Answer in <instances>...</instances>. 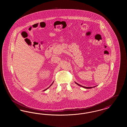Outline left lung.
Instances as JSON below:
<instances>
[{"label": "left lung", "instance_id": "1", "mask_svg": "<svg viewBox=\"0 0 127 127\" xmlns=\"http://www.w3.org/2000/svg\"><path fill=\"white\" fill-rule=\"evenodd\" d=\"M75 82V83H76L78 85H79V86H81V87H83V88H86V89H91V88H93V87H84V86H81V85H80L78 83H77L76 82ZM96 87V86L93 87L94 88V87Z\"/></svg>", "mask_w": 127, "mask_h": 127}]
</instances>
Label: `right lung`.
<instances>
[{"label":"right lung","mask_w":127,"mask_h":127,"mask_svg":"<svg viewBox=\"0 0 127 127\" xmlns=\"http://www.w3.org/2000/svg\"><path fill=\"white\" fill-rule=\"evenodd\" d=\"M53 82H54V81H53V83H52V84H51V85H50V86H49V87H48V88H47V89H46V90H44V91H46V90H47V89H48V88H49V87H50V86H51V85H52V84H53Z\"/></svg>","instance_id":"right-lung-1"}]
</instances>
